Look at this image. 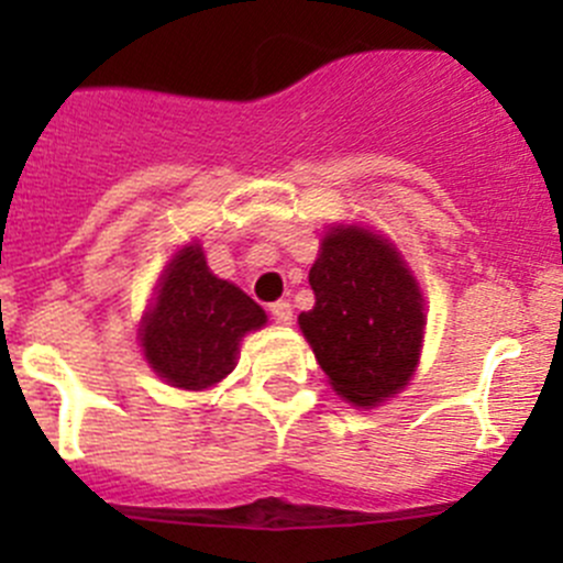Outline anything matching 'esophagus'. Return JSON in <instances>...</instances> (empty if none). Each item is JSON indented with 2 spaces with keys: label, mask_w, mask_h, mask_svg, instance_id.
<instances>
[{
  "label": "esophagus",
  "mask_w": 563,
  "mask_h": 563,
  "mask_svg": "<svg viewBox=\"0 0 563 563\" xmlns=\"http://www.w3.org/2000/svg\"><path fill=\"white\" fill-rule=\"evenodd\" d=\"M269 310H272V316H275L277 323H291V318H294L291 302H286V299H280V302L272 305Z\"/></svg>",
  "instance_id": "34e87169"
}]
</instances>
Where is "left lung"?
Returning a JSON list of instances; mask_svg holds the SVG:
<instances>
[{
    "instance_id": "obj_1",
    "label": "left lung",
    "mask_w": 563,
    "mask_h": 563,
    "mask_svg": "<svg viewBox=\"0 0 563 563\" xmlns=\"http://www.w3.org/2000/svg\"><path fill=\"white\" fill-rule=\"evenodd\" d=\"M310 288L316 305L299 313V329L340 397L378 406L411 382L424 299L387 236L360 225L327 231Z\"/></svg>"
}]
</instances>
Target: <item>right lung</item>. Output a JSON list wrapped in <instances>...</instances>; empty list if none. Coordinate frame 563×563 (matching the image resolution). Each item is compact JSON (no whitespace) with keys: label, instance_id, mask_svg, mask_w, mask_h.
<instances>
[{"label":"right lung","instance_id":"obj_1","mask_svg":"<svg viewBox=\"0 0 563 563\" xmlns=\"http://www.w3.org/2000/svg\"><path fill=\"white\" fill-rule=\"evenodd\" d=\"M264 323V310L234 283L214 277L192 242L168 261L157 283L141 321V349L166 384L207 389L234 371L240 340Z\"/></svg>","mask_w":563,"mask_h":563}]
</instances>
